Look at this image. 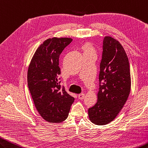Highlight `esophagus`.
<instances>
[{
	"label": "esophagus",
	"instance_id": "esophagus-1",
	"mask_svg": "<svg viewBox=\"0 0 148 148\" xmlns=\"http://www.w3.org/2000/svg\"><path fill=\"white\" fill-rule=\"evenodd\" d=\"M78 97L80 99H84V97H85V94L84 93H82V94L78 95Z\"/></svg>",
	"mask_w": 148,
	"mask_h": 148
}]
</instances>
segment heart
Wrapping results in <instances>:
<instances>
[{"label": "heart", "instance_id": "1", "mask_svg": "<svg viewBox=\"0 0 148 148\" xmlns=\"http://www.w3.org/2000/svg\"><path fill=\"white\" fill-rule=\"evenodd\" d=\"M84 55H96V49L94 47L92 44L90 42H86L82 46Z\"/></svg>", "mask_w": 148, "mask_h": 148}]
</instances>
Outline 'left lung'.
I'll return each instance as SVG.
<instances>
[{"label": "left lung", "mask_w": 148, "mask_h": 148, "mask_svg": "<svg viewBox=\"0 0 148 148\" xmlns=\"http://www.w3.org/2000/svg\"><path fill=\"white\" fill-rule=\"evenodd\" d=\"M97 101L88 110L94 124L103 125L112 121L129 96L131 80L129 60L120 42L105 37L100 63Z\"/></svg>", "instance_id": "8db88e82"}]
</instances>
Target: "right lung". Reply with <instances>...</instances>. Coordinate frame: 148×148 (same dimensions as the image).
Segmentation results:
<instances>
[{
    "label": "right lung",
    "instance_id": "right-lung-1",
    "mask_svg": "<svg viewBox=\"0 0 148 148\" xmlns=\"http://www.w3.org/2000/svg\"><path fill=\"white\" fill-rule=\"evenodd\" d=\"M70 38H49L35 51L28 70V85L38 112L51 123L67 119L75 98L60 85L59 58Z\"/></svg>",
    "mask_w": 148,
    "mask_h": 148
}]
</instances>
